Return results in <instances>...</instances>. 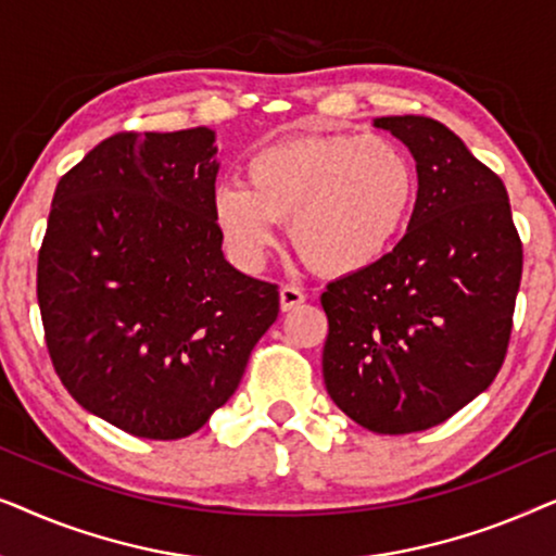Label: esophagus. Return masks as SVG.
<instances>
[{
    "mask_svg": "<svg viewBox=\"0 0 556 556\" xmlns=\"http://www.w3.org/2000/svg\"><path fill=\"white\" fill-rule=\"evenodd\" d=\"M303 301H306V293H303L301 288H295V286L280 288V308L283 311H293L295 306H301Z\"/></svg>",
    "mask_w": 556,
    "mask_h": 556,
    "instance_id": "esophagus-1",
    "label": "esophagus"
}]
</instances>
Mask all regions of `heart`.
<instances>
[{"mask_svg": "<svg viewBox=\"0 0 556 556\" xmlns=\"http://www.w3.org/2000/svg\"><path fill=\"white\" fill-rule=\"evenodd\" d=\"M417 166L384 136L303 134L255 151L245 185L212 192V219L227 248L257 265L291 223L303 261L326 276H354L392 253L417 202Z\"/></svg>", "mask_w": 556, "mask_h": 556, "instance_id": "b5f03b06", "label": "heart"}]
</instances>
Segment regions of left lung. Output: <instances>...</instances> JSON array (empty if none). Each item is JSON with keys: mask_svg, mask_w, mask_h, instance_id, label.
Masks as SVG:
<instances>
[{"mask_svg": "<svg viewBox=\"0 0 556 556\" xmlns=\"http://www.w3.org/2000/svg\"><path fill=\"white\" fill-rule=\"evenodd\" d=\"M413 151L407 232L371 268L326 286L324 382L379 435L445 422L496 379L514 326L523 250L504 181L428 116L375 121Z\"/></svg>", "mask_w": 556, "mask_h": 556, "instance_id": "left-lung-1", "label": "left lung"}]
</instances>
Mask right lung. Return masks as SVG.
<instances>
[{
    "label": "right lung",
    "mask_w": 556,
    "mask_h": 556,
    "mask_svg": "<svg viewBox=\"0 0 556 556\" xmlns=\"http://www.w3.org/2000/svg\"><path fill=\"white\" fill-rule=\"evenodd\" d=\"M215 131H121L63 174L37 257L52 367L118 430L187 438L238 390L278 318L212 219Z\"/></svg>",
    "instance_id": "add662e5"
}]
</instances>
